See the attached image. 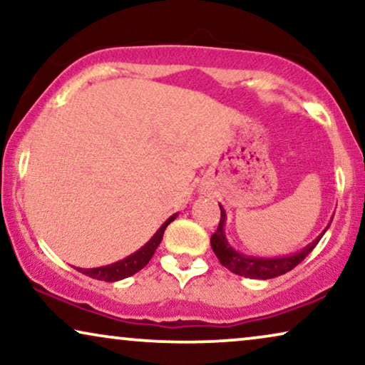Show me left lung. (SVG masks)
Here are the masks:
<instances>
[{
  "label": "left lung",
  "mask_w": 365,
  "mask_h": 365,
  "mask_svg": "<svg viewBox=\"0 0 365 365\" xmlns=\"http://www.w3.org/2000/svg\"><path fill=\"white\" fill-rule=\"evenodd\" d=\"M221 207V221H219L217 231L211 236V247L214 254H216L219 262L222 264L224 267H227L229 271L237 274V276L251 277V279H272L277 276H282L289 271H292L297 264H301L304 259L309 256V252L312 251L314 247L317 246V242L321 241L324 232L327 231L329 226L324 229V232L319 236L316 241L307 244L302 251L296 254H291V256L284 257H254V256H246V254L237 252L236 249H232L231 244L227 242L226 234H224V222H226V211Z\"/></svg>",
  "instance_id": "8db88e82"
}]
</instances>
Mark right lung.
I'll use <instances>...</instances> for the list:
<instances>
[{
	"mask_svg": "<svg viewBox=\"0 0 365 365\" xmlns=\"http://www.w3.org/2000/svg\"><path fill=\"white\" fill-rule=\"evenodd\" d=\"M178 214H174L168 219L166 222L163 224L161 227L158 229V232L149 239V241L144 244V246L136 251L131 256L124 257L123 261H118L114 264H109V266H103V267H93V269H81L76 267L79 272H83L84 276H89L93 279H98V281H106V282H114V281H121V279H126L133 274H136L141 271V269L146 266V264L151 261V257L154 256V251H156L159 242L163 241V234L166 231V227L171 224L174 219H176Z\"/></svg>",
	"mask_w": 365,
	"mask_h": 365,
	"instance_id": "1",
	"label": "right lung"
}]
</instances>
